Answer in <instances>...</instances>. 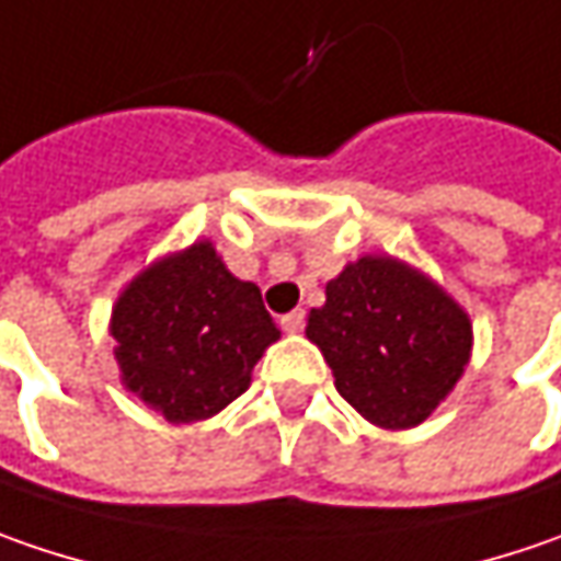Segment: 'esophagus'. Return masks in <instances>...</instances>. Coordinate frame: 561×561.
Segmentation results:
<instances>
[{"label": "esophagus", "mask_w": 561, "mask_h": 561, "mask_svg": "<svg viewBox=\"0 0 561 561\" xmlns=\"http://www.w3.org/2000/svg\"><path fill=\"white\" fill-rule=\"evenodd\" d=\"M302 324H306V312H302V309H294V312H287V316L280 319V328H284L287 334L302 331Z\"/></svg>", "instance_id": "esophagus-1"}]
</instances>
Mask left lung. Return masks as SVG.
Returning a JSON list of instances; mask_svg holds the SVG:
<instances>
[{"instance_id": "1", "label": "left lung", "mask_w": 561, "mask_h": 561, "mask_svg": "<svg viewBox=\"0 0 561 561\" xmlns=\"http://www.w3.org/2000/svg\"><path fill=\"white\" fill-rule=\"evenodd\" d=\"M306 337L341 398L381 430L420 426L451 394L473 347L461 306L391 255H363L328 280Z\"/></svg>"}]
</instances>
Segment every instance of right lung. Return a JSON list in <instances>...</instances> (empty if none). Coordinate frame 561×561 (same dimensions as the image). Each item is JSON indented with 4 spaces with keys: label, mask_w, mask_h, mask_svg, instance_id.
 <instances>
[{
    "label": "right lung",
    "mask_w": 561,
    "mask_h": 561,
    "mask_svg": "<svg viewBox=\"0 0 561 561\" xmlns=\"http://www.w3.org/2000/svg\"><path fill=\"white\" fill-rule=\"evenodd\" d=\"M119 376L170 423L220 413L280 337L262 290L233 277L208 239L148 265L110 319Z\"/></svg>",
    "instance_id": "obj_1"
}]
</instances>
